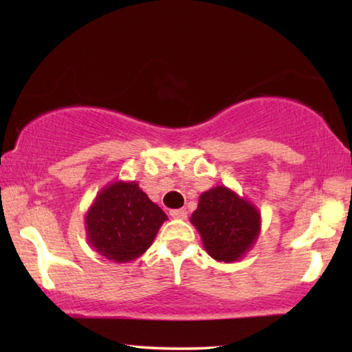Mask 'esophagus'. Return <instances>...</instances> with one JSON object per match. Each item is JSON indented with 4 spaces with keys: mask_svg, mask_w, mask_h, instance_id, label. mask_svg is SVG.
<instances>
[{
    "mask_svg": "<svg viewBox=\"0 0 352 352\" xmlns=\"http://www.w3.org/2000/svg\"><path fill=\"white\" fill-rule=\"evenodd\" d=\"M170 217H174V219H186V216H188V212H186V210H172L170 212Z\"/></svg>",
    "mask_w": 352,
    "mask_h": 352,
    "instance_id": "34e87169",
    "label": "esophagus"
}]
</instances>
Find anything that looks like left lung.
I'll use <instances>...</instances> for the list:
<instances>
[{
    "mask_svg": "<svg viewBox=\"0 0 352 352\" xmlns=\"http://www.w3.org/2000/svg\"><path fill=\"white\" fill-rule=\"evenodd\" d=\"M259 212L225 186L200 195L190 222L199 230L211 258L234 262L253 245L259 233Z\"/></svg>",
    "mask_w": 352,
    "mask_h": 352,
    "instance_id": "8db88e82",
    "label": "left lung"
}]
</instances>
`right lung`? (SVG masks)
<instances>
[{
    "mask_svg": "<svg viewBox=\"0 0 352 352\" xmlns=\"http://www.w3.org/2000/svg\"><path fill=\"white\" fill-rule=\"evenodd\" d=\"M166 219L164 211L138 184L113 183L87 214L88 241L107 259L129 262L152 245Z\"/></svg>",
    "mask_w": 352,
    "mask_h": 352,
    "instance_id": "1",
    "label": "right lung"
}]
</instances>
